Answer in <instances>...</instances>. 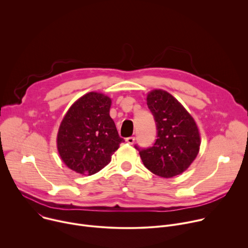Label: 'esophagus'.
I'll return each mask as SVG.
<instances>
[{
    "label": "esophagus",
    "instance_id": "esophagus-1",
    "mask_svg": "<svg viewBox=\"0 0 248 248\" xmlns=\"http://www.w3.org/2000/svg\"><path fill=\"white\" fill-rule=\"evenodd\" d=\"M125 141L126 142L128 143V144H133L134 143V141H135V137L134 136H129V137H127L126 139H125Z\"/></svg>",
    "mask_w": 248,
    "mask_h": 248
}]
</instances>
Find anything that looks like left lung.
I'll list each match as a JSON object with an SVG mask.
<instances>
[{
	"instance_id": "left-lung-1",
	"label": "left lung",
	"mask_w": 248,
	"mask_h": 248,
	"mask_svg": "<svg viewBox=\"0 0 248 248\" xmlns=\"http://www.w3.org/2000/svg\"><path fill=\"white\" fill-rule=\"evenodd\" d=\"M157 139L152 147H134L144 166L156 175L171 178L185 171L196 158L200 135L193 118L183 105L164 90H153L147 96Z\"/></svg>"
}]
</instances>
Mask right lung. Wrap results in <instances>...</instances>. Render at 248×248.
<instances>
[{
	"instance_id": "obj_1",
	"label": "right lung",
	"mask_w": 248,
	"mask_h": 248,
	"mask_svg": "<svg viewBox=\"0 0 248 248\" xmlns=\"http://www.w3.org/2000/svg\"><path fill=\"white\" fill-rule=\"evenodd\" d=\"M111 99L90 92L79 98L65 114L57 145L63 163L81 174H94L107 166L124 139L110 117Z\"/></svg>"
}]
</instances>
